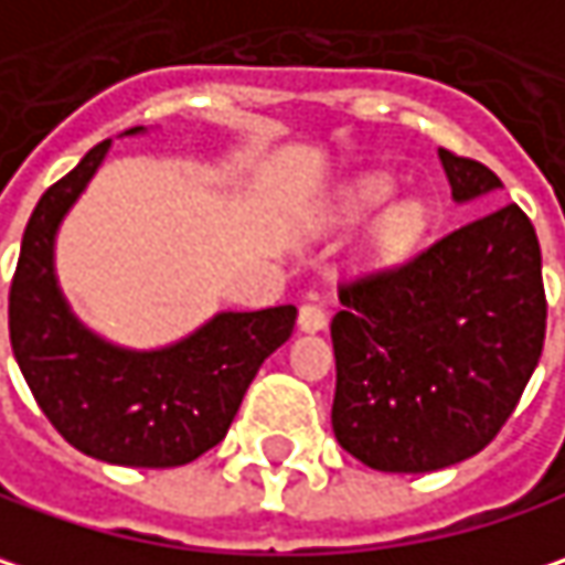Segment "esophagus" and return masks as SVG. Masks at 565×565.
<instances>
[{
	"instance_id": "obj_1",
	"label": "esophagus",
	"mask_w": 565,
	"mask_h": 565,
	"mask_svg": "<svg viewBox=\"0 0 565 565\" xmlns=\"http://www.w3.org/2000/svg\"><path fill=\"white\" fill-rule=\"evenodd\" d=\"M324 324H328V315H324V308L315 302H305L299 308V328L308 331V334H315V331H324Z\"/></svg>"
}]
</instances>
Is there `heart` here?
I'll return each instance as SVG.
<instances>
[{"label":"heart","mask_w":565,"mask_h":565,"mask_svg":"<svg viewBox=\"0 0 565 565\" xmlns=\"http://www.w3.org/2000/svg\"><path fill=\"white\" fill-rule=\"evenodd\" d=\"M388 195H392V182L385 180V177H366V180H360L350 192H347V199H343V215L356 222V218L376 212ZM422 231V205H418V202H402V205H395V209L385 215V222L380 224V234H376L380 250H383V254H392V257H395V254H405V250L418 241Z\"/></svg>","instance_id":"heart-1"}]
</instances>
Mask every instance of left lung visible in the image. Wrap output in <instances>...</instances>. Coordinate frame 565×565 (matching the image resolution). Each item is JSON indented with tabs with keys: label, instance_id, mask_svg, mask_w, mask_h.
Instances as JSON below:
<instances>
[{
	"label": "left lung",
	"instance_id": "left-lung-1",
	"mask_svg": "<svg viewBox=\"0 0 565 565\" xmlns=\"http://www.w3.org/2000/svg\"><path fill=\"white\" fill-rule=\"evenodd\" d=\"M440 163L457 202L502 189L479 160L440 147ZM338 296L331 424L350 457L380 472H434L492 444L546 334L541 244L518 205Z\"/></svg>",
	"mask_w": 565,
	"mask_h": 565
}]
</instances>
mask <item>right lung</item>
Segmentation results:
<instances>
[{
    "mask_svg": "<svg viewBox=\"0 0 565 565\" xmlns=\"http://www.w3.org/2000/svg\"><path fill=\"white\" fill-rule=\"evenodd\" d=\"M108 147L96 143L28 218L9 292L12 353L47 422L79 454L143 469L192 463L222 444L263 360L289 341L296 305L218 311L160 350L115 347L89 331L57 286L54 241Z\"/></svg>",
    "mask_w": 565,
    "mask_h": 565,
    "instance_id": "1",
    "label": "right lung"
}]
</instances>
